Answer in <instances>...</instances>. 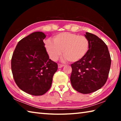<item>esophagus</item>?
I'll return each instance as SVG.
<instances>
[{
  "label": "esophagus",
  "instance_id": "1",
  "mask_svg": "<svg viewBox=\"0 0 121 121\" xmlns=\"http://www.w3.org/2000/svg\"><path fill=\"white\" fill-rule=\"evenodd\" d=\"M65 65H62V64H58V68H61L62 67H64Z\"/></svg>",
  "mask_w": 121,
  "mask_h": 121
}]
</instances>
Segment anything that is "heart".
Wrapping results in <instances>:
<instances>
[{
  "mask_svg": "<svg viewBox=\"0 0 121 121\" xmlns=\"http://www.w3.org/2000/svg\"><path fill=\"white\" fill-rule=\"evenodd\" d=\"M53 42L47 40L45 47L51 60L56 61L63 54V60L76 62L81 60L86 55L89 50V41L84 36L62 32L53 37Z\"/></svg>",
  "mask_w": 121,
  "mask_h": 121,
  "instance_id": "1",
  "label": "heart"
}]
</instances>
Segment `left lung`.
Instances as JSON below:
<instances>
[{
  "label": "left lung",
  "instance_id": "8db88e82",
  "mask_svg": "<svg viewBox=\"0 0 121 121\" xmlns=\"http://www.w3.org/2000/svg\"><path fill=\"white\" fill-rule=\"evenodd\" d=\"M89 50L82 60L71 65L70 82L78 92L89 94L103 86L107 80L111 58L108 47L95 35L86 32Z\"/></svg>",
  "mask_w": 121,
  "mask_h": 121
}]
</instances>
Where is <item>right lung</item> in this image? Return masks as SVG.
<instances>
[{
    "instance_id": "right-lung-1",
    "label": "right lung",
    "mask_w": 121,
    "mask_h": 121,
    "mask_svg": "<svg viewBox=\"0 0 121 121\" xmlns=\"http://www.w3.org/2000/svg\"><path fill=\"white\" fill-rule=\"evenodd\" d=\"M46 35L35 32L18 43L11 60L13 78L20 89L42 95L50 89L58 65L49 59L43 40Z\"/></svg>"
}]
</instances>
